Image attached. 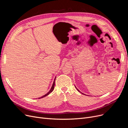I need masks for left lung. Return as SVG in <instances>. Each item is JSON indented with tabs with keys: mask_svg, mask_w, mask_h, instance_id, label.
<instances>
[{
	"mask_svg": "<svg viewBox=\"0 0 128 128\" xmlns=\"http://www.w3.org/2000/svg\"><path fill=\"white\" fill-rule=\"evenodd\" d=\"M77 90H78V91H79V90H78V89H77ZM79 92H80V91H79ZM82 94H83V93H82Z\"/></svg>",
	"mask_w": 128,
	"mask_h": 128,
	"instance_id": "obj_1",
	"label": "left lung"
}]
</instances>
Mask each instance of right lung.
<instances>
[{
	"instance_id": "obj_1",
	"label": "right lung",
	"mask_w": 128,
	"mask_h": 128,
	"mask_svg": "<svg viewBox=\"0 0 128 128\" xmlns=\"http://www.w3.org/2000/svg\"><path fill=\"white\" fill-rule=\"evenodd\" d=\"M56 78L54 79V82H53V84H52V87H51V89H50V90L46 94H45V95H44V96H42L41 98H44V97H45V96H47L48 95H49V94L51 93V92H52V91H53V89H54V85H55V80H56Z\"/></svg>"
}]
</instances>
